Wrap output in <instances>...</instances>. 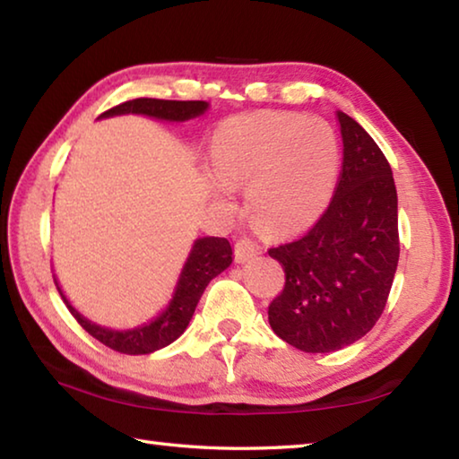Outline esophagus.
<instances>
[{"instance_id":"1","label":"esophagus","mask_w":459,"mask_h":459,"mask_svg":"<svg viewBox=\"0 0 459 459\" xmlns=\"http://www.w3.org/2000/svg\"><path fill=\"white\" fill-rule=\"evenodd\" d=\"M256 253H258V245L255 243L253 238H248V237L237 238V243H235L237 263H247L248 258H253Z\"/></svg>"}]
</instances>
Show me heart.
<instances>
[{
    "label": "heart",
    "instance_id": "heart-1",
    "mask_svg": "<svg viewBox=\"0 0 459 459\" xmlns=\"http://www.w3.org/2000/svg\"><path fill=\"white\" fill-rule=\"evenodd\" d=\"M211 160L222 185L251 186L248 208L261 227L293 232L327 206L339 144L331 124L319 116L253 112L216 130Z\"/></svg>",
    "mask_w": 459,
    "mask_h": 459
}]
</instances>
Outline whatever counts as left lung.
<instances>
[{"label":"left lung","mask_w":459,"mask_h":459,"mask_svg":"<svg viewBox=\"0 0 459 459\" xmlns=\"http://www.w3.org/2000/svg\"><path fill=\"white\" fill-rule=\"evenodd\" d=\"M343 166L329 206L303 237L269 248L285 287L269 305L277 335L305 353L359 341L385 309L399 261L397 193L385 154L337 112Z\"/></svg>","instance_id":"1"}]
</instances>
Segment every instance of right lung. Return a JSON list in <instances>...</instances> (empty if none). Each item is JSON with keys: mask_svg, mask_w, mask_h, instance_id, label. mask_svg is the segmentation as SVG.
I'll return each instance as SVG.
<instances>
[{"mask_svg": "<svg viewBox=\"0 0 459 459\" xmlns=\"http://www.w3.org/2000/svg\"><path fill=\"white\" fill-rule=\"evenodd\" d=\"M208 108L203 100H188V102H178V100H158V98H136L122 102L118 106L106 110L102 116H116V114H144L152 116V118L160 120H174L182 122L195 116H201ZM232 263V248L227 238L219 237H204L198 238L193 251H190L188 261L182 269V274L177 285V293H174L170 305L166 311L156 316L152 323L144 325V327H136L130 331H112L104 329L100 325L90 323L84 319L74 307L65 301L60 287V295L64 299L65 307L74 315L82 327H84L91 337L98 339L100 343L114 349V351L124 355H146L158 351L172 341H177L185 329L188 327L193 313L198 305V299L204 293L208 282H211L216 274H221L227 266Z\"/></svg>", "mask_w": 459, "mask_h": 459, "instance_id": "right-lung-1", "label": "right lung"}]
</instances>
